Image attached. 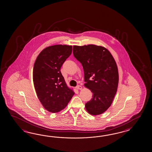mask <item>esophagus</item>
<instances>
[{
	"mask_svg": "<svg viewBox=\"0 0 152 152\" xmlns=\"http://www.w3.org/2000/svg\"><path fill=\"white\" fill-rule=\"evenodd\" d=\"M76 88L77 90H81L82 89V86L80 85H77V86L76 87Z\"/></svg>",
	"mask_w": 152,
	"mask_h": 152,
	"instance_id": "34e87169",
	"label": "esophagus"
}]
</instances>
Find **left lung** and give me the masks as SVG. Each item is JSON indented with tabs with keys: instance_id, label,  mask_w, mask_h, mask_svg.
<instances>
[{
	"instance_id": "left-lung-1",
	"label": "left lung",
	"mask_w": 152,
	"mask_h": 152,
	"mask_svg": "<svg viewBox=\"0 0 152 152\" xmlns=\"http://www.w3.org/2000/svg\"><path fill=\"white\" fill-rule=\"evenodd\" d=\"M73 54L82 64L85 86L93 94L86 109L91 115L102 114L110 107L117 90L119 77L115 59L107 49L94 45L74 46Z\"/></svg>"
}]
</instances>
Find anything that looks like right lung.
Returning a JSON list of instances; mask_svg holds the SVG:
<instances>
[{"label":"right lung","mask_w":152,"mask_h":152,"mask_svg":"<svg viewBox=\"0 0 152 152\" xmlns=\"http://www.w3.org/2000/svg\"><path fill=\"white\" fill-rule=\"evenodd\" d=\"M72 50L69 45L49 46L39 53L34 63L33 82L37 97L43 107L52 113L64 109L74 96L60 71Z\"/></svg>","instance_id":"add662e5"}]
</instances>
